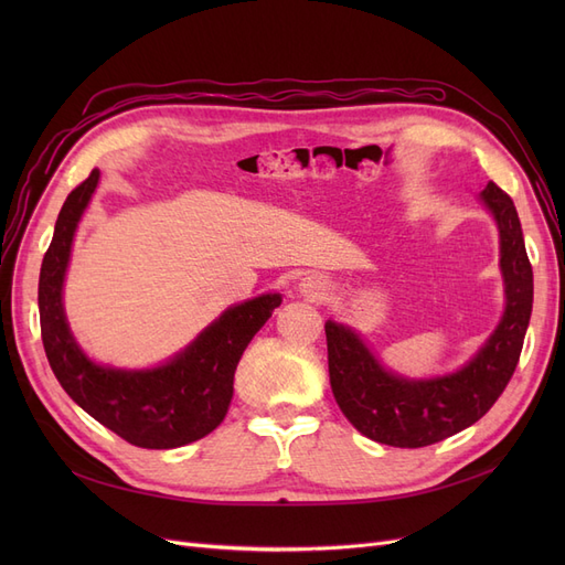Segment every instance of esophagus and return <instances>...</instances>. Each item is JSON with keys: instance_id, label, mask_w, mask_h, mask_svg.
I'll use <instances>...</instances> for the list:
<instances>
[{"instance_id": "obj_1", "label": "esophagus", "mask_w": 565, "mask_h": 565, "mask_svg": "<svg viewBox=\"0 0 565 565\" xmlns=\"http://www.w3.org/2000/svg\"><path fill=\"white\" fill-rule=\"evenodd\" d=\"M299 292L303 295V297H309V299H322L324 295H328V282H324L320 276H309V278H303L301 282H299Z\"/></svg>"}]
</instances>
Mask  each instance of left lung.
Instances as JSON below:
<instances>
[{"instance_id":"8db88e82","label":"left lung","mask_w":565,"mask_h":565,"mask_svg":"<svg viewBox=\"0 0 565 565\" xmlns=\"http://www.w3.org/2000/svg\"><path fill=\"white\" fill-rule=\"evenodd\" d=\"M481 200L500 228L504 316L471 361L446 377L405 380L384 370L347 324L324 322L334 401L363 436L393 448H424L481 419L514 374L533 311V266L511 200L492 181Z\"/></svg>"}]
</instances>
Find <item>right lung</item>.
Returning a JSON list of instances; mask_svg holds the SVG:
<instances>
[{
	"instance_id": "add662e5",
	"label": "right lung",
	"mask_w": 565,
	"mask_h": 565,
	"mask_svg": "<svg viewBox=\"0 0 565 565\" xmlns=\"http://www.w3.org/2000/svg\"><path fill=\"white\" fill-rule=\"evenodd\" d=\"M98 169L63 202L40 270L42 341L56 380L84 413L131 446L169 450L212 434L233 398L235 367L280 295L237 303L204 328L191 347L152 370H117L89 361L67 328L63 280L79 218L96 191Z\"/></svg>"
}]
</instances>
